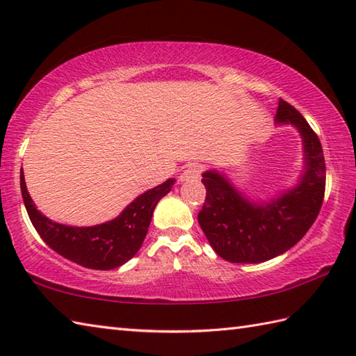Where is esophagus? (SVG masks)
<instances>
[{"mask_svg":"<svg viewBox=\"0 0 356 356\" xmlns=\"http://www.w3.org/2000/svg\"><path fill=\"white\" fill-rule=\"evenodd\" d=\"M200 172H202V165L199 163L188 165L184 170V172L180 174L179 179L182 180V182H193V180H197L200 177Z\"/></svg>","mask_w":356,"mask_h":356,"instance_id":"34e87169","label":"esophagus"}]
</instances>
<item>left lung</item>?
I'll list each match as a JSON object with an SVG mask.
<instances>
[{"label":"left lung","mask_w":356,"mask_h":356,"mask_svg":"<svg viewBox=\"0 0 356 356\" xmlns=\"http://www.w3.org/2000/svg\"><path fill=\"white\" fill-rule=\"evenodd\" d=\"M277 123L301 132L305 172L295 188L266 205L247 200L216 170L204 172L205 204L199 225L213 250L233 264H257L280 256L304 238L316 220L325 193V162L316 132L290 103L280 100Z\"/></svg>","instance_id":"obj_1"}]
</instances>
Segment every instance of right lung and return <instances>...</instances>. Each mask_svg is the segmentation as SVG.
I'll return each mask as SVG.
<instances>
[{
    "label": "right lung",
    "mask_w": 356,
    "mask_h": 356,
    "mask_svg": "<svg viewBox=\"0 0 356 356\" xmlns=\"http://www.w3.org/2000/svg\"><path fill=\"white\" fill-rule=\"evenodd\" d=\"M19 185L29 219L46 245L81 267L111 270L123 266L140 250L157 202L171 191L174 179L145 191L114 220L95 227H67L49 220L27 193L23 168Z\"/></svg>",
    "instance_id": "add662e5"
}]
</instances>
